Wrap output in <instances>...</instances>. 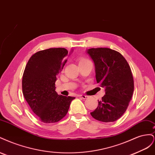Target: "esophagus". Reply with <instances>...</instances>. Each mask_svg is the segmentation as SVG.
Returning a JSON list of instances; mask_svg holds the SVG:
<instances>
[{
	"mask_svg": "<svg viewBox=\"0 0 155 155\" xmlns=\"http://www.w3.org/2000/svg\"><path fill=\"white\" fill-rule=\"evenodd\" d=\"M79 97H81L82 99H87V98H88V96H85V95H83V94L79 95Z\"/></svg>",
	"mask_w": 155,
	"mask_h": 155,
	"instance_id": "34e87169",
	"label": "esophagus"
}]
</instances>
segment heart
Wrapping results in <instances>:
<instances>
[{"label": "heart", "instance_id": "1", "mask_svg": "<svg viewBox=\"0 0 155 155\" xmlns=\"http://www.w3.org/2000/svg\"><path fill=\"white\" fill-rule=\"evenodd\" d=\"M86 59H81V60H80V61H85ZM80 61H79V62H80Z\"/></svg>", "mask_w": 155, "mask_h": 155}]
</instances>
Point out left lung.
Masks as SVG:
<instances>
[{"mask_svg": "<svg viewBox=\"0 0 155 155\" xmlns=\"http://www.w3.org/2000/svg\"><path fill=\"white\" fill-rule=\"evenodd\" d=\"M87 53L94 63L97 83L105 88V95L91 114L98 121L112 122L124 114L132 97L134 80L130 68L122 55L110 48H91Z\"/></svg>", "mask_w": 155, "mask_h": 155, "instance_id": "8db88e82", "label": "left lung"}]
</instances>
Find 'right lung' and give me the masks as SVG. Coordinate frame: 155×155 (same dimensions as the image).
I'll return each instance as SVG.
<instances>
[{
	"instance_id": "obj_1",
	"label": "right lung",
	"mask_w": 155,
	"mask_h": 155,
	"mask_svg": "<svg viewBox=\"0 0 155 155\" xmlns=\"http://www.w3.org/2000/svg\"><path fill=\"white\" fill-rule=\"evenodd\" d=\"M64 48L37 51L28 61L22 76V93L31 109L43 123L58 122L66 116L74 97L58 95L55 82L67 59Z\"/></svg>"
}]
</instances>
